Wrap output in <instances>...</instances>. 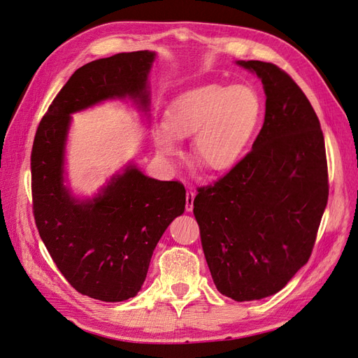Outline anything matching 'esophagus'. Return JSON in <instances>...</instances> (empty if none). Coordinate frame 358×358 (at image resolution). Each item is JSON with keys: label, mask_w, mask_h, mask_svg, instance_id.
<instances>
[{"label": "esophagus", "mask_w": 358, "mask_h": 358, "mask_svg": "<svg viewBox=\"0 0 358 358\" xmlns=\"http://www.w3.org/2000/svg\"><path fill=\"white\" fill-rule=\"evenodd\" d=\"M194 197H196V192L194 191H187V203H185V209L187 212H191L194 209Z\"/></svg>", "instance_id": "1"}]
</instances>
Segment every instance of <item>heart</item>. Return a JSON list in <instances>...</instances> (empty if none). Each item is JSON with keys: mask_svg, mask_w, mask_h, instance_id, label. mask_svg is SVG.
Segmentation results:
<instances>
[{"mask_svg": "<svg viewBox=\"0 0 358 358\" xmlns=\"http://www.w3.org/2000/svg\"><path fill=\"white\" fill-rule=\"evenodd\" d=\"M262 117V100L246 85H203L170 104L155 131L161 157L178 154V138H192V157L209 171H225L242 158Z\"/></svg>", "mask_w": 358, "mask_h": 358, "instance_id": "b5f03b06", "label": "heart"}]
</instances>
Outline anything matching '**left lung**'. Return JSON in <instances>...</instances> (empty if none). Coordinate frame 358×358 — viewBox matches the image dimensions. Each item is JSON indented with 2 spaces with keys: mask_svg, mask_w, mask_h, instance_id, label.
I'll list each match as a JSON object with an SVG mask.
<instances>
[{
  "mask_svg": "<svg viewBox=\"0 0 358 358\" xmlns=\"http://www.w3.org/2000/svg\"><path fill=\"white\" fill-rule=\"evenodd\" d=\"M236 64L262 79L264 124L251 152L199 188L194 215L216 288L249 301L276 294L308 263L329 176L318 116L297 83L275 64Z\"/></svg>",
  "mask_w": 358,
  "mask_h": 358,
  "instance_id": "obj_1",
  "label": "left lung"
}]
</instances>
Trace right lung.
I'll return each instance as SVG.
<instances>
[{
    "label": "right lung",
    "instance_id": "1",
    "mask_svg": "<svg viewBox=\"0 0 358 358\" xmlns=\"http://www.w3.org/2000/svg\"><path fill=\"white\" fill-rule=\"evenodd\" d=\"M155 58L152 50L117 53L76 70L32 145V210L41 241L70 285L101 301L137 296L158 241L185 210V188L149 178L129 161L94 197L74 196L66 171L71 115L128 99L149 117L148 78Z\"/></svg>",
    "mask_w": 358,
    "mask_h": 358
}]
</instances>
